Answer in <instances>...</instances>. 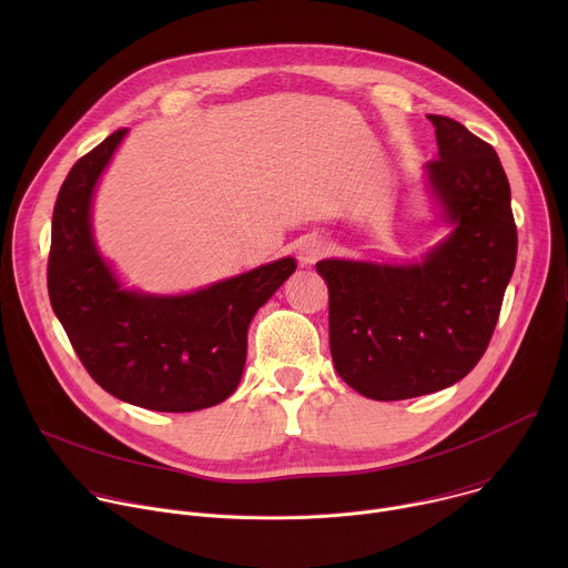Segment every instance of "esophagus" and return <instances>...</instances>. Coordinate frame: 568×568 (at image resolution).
I'll return each mask as SVG.
<instances>
[{
  "label": "esophagus",
  "mask_w": 568,
  "mask_h": 568,
  "mask_svg": "<svg viewBox=\"0 0 568 568\" xmlns=\"http://www.w3.org/2000/svg\"><path fill=\"white\" fill-rule=\"evenodd\" d=\"M323 254H326V247H323V242L316 237H307L298 245L301 265H314Z\"/></svg>",
  "instance_id": "obj_1"
}]
</instances>
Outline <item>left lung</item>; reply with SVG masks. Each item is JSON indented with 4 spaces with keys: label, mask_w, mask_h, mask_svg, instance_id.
I'll return each mask as SVG.
<instances>
[{
    "label": "left lung",
    "mask_w": 568,
    "mask_h": 568,
    "mask_svg": "<svg viewBox=\"0 0 568 568\" xmlns=\"http://www.w3.org/2000/svg\"><path fill=\"white\" fill-rule=\"evenodd\" d=\"M438 156L429 184L454 233L418 265L321 261L331 353L339 377L371 399H407L463 379L497 328L517 261L510 184L490 143L429 114Z\"/></svg>",
    "instance_id": "8db88e82"
}]
</instances>
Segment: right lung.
Returning <instances> with one entry per match:
<instances>
[{
  "label": "right lung",
  "instance_id": "add662e5",
  "mask_svg": "<svg viewBox=\"0 0 568 568\" xmlns=\"http://www.w3.org/2000/svg\"><path fill=\"white\" fill-rule=\"evenodd\" d=\"M125 132L80 156L60 186L47 263L51 307L101 388L150 412H200L240 384L250 321L296 261L281 258L186 296L121 290L94 247L90 202Z\"/></svg>",
  "mask_w": 568,
  "mask_h": 568
}]
</instances>
